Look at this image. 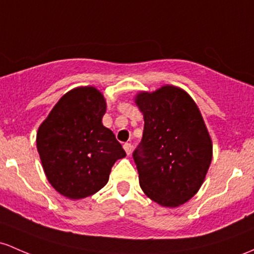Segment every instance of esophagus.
<instances>
[{
	"label": "esophagus",
	"mask_w": 254,
	"mask_h": 254,
	"mask_svg": "<svg viewBox=\"0 0 254 254\" xmlns=\"http://www.w3.org/2000/svg\"><path fill=\"white\" fill-rule=\"evenodd\" d=\"M123 147H124L125 152H127V155L131 154V152H132V146H131V143H127H127H124V146H123Z\"/></svg>",
	"instance_id": "obj_1"
}]
</instances>
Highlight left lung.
<instances>
[{
    "label": "left lung",
    "mask_w": 254,
    "mask_h": 254,
    "mask_svg": "<svg viewBox=\"0 0 254 254\" xmlns=\"http://www.w3.org/2000/svg\"><path fill=\"white\" fill-rule=\"evenodd\" d=\"M142 140L133 150L142 190L161 206L185 204L201 187L212 160V142L199 108L176 86L141 93Z\"/></svg>",
    "instance_id": "8db88e82"
}]
</instances>
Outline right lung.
Returning <instances> with one entry per match:
<instances>
[{"label": "right lung", "instance_id": "obj_1", "mask_svg": "<svg viewBox=\"0 0 254 254\" xmlns=\"http://www.w3.org/2000/svg\"><path fill=\"white\" fill-rule=\"evenodd\" d=\"M106 102L93 86L59 100L37 132V150L49 183L64 196L82 199L106 186L111 169L127 155L102 125Z\"/></svg>", "mask_w": 254, "mask_h": 254}]
</instances>
